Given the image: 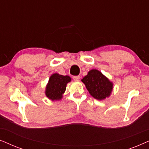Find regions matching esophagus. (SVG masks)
Returning a JSON list of instances; mask_svg holds the SVG:
<instances>
[{
	"mask_svg": "<svg viewBox=\"0 0 149 149\" xmlns=\"http://www.w3.org/2000/svg\"><path fill=\"white\" fill-rule=\"evenodd\" d=\"M73 80L74 81H79L80 80V77L79 76H75V77H73Z\"/></svg>",
	"mask_w": 149,
	"mask_h": 149,
	"instance_id": "34e87169",
	"label": "esophagus"
}]
</instances>
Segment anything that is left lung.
Instances as JSON below:
<instances>
[{"label":"left lung","mask_w":149,"mask_h":149,"mask_svg":"<svg viewBox=\"0 0 149 149\" xmlns=\"http://www.w3.org/2000/svg\"><path fill=\"white\" fill-rule=\"evenodd\" d=\"M81 81L91 96L98 100L109 97L113 91V83L97 69L89 70Z\"/></svg>","instance_id":"8db88e82"}]
</instances>
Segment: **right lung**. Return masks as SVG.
<instances>
[{"label": "right lung", "instance_id": "obj_1", "mask_svg": "<svg viewBox=\"0 0 149 149\" xmlns=\"http://www.w3.org/2000/svg\"><path fill=\"white\" fill-rule=\"evenodd\" d=\"M71 81V78L68 75L60 74L54 73L51 75L46 85L45 93L52 101L60 100L66 91V85Z\"/></svg>", "mask_w": 149, "mask_h": 149}]
</instances>
